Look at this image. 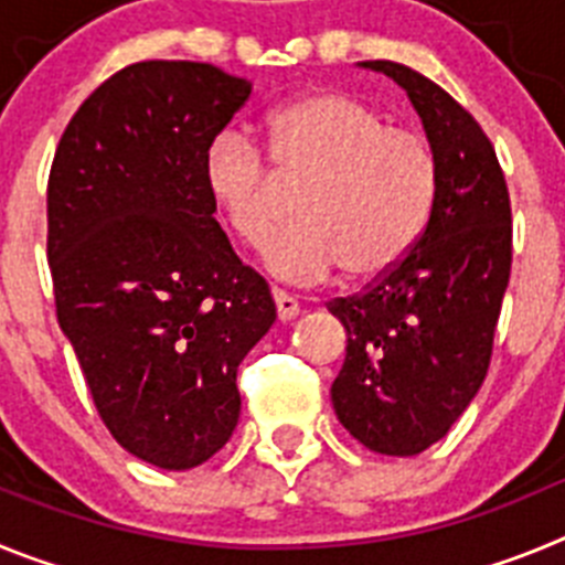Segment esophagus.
Masks as SVG:
<instances>
[{
  "mask_svg": "<svg viewBox=\"0 0 565 565\" xmlns=\"http://www.w3.org/2000/svg\"><path fill=\"white\" fill-rule=\"evenodd\" d=\"M271 299H274V308H277V319H279V322H288V319H294L299 313L297 299L288 297L286 291H279V288H274Z\"/></svg>",
  "mask_w": 565,
  "mask_h": 565,
  "instance_id": "esophagus-1",
  "label": "esophagus"
}]
</instances>
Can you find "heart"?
<instances>
[{"mask_svg":"<svg viewBox=\"0 0 565 565\" xmlns=\"http://www.w3.org/2000/svg\"><path fill=\"white\" fill-rule=\"evenodd\" d=\"M268 154L243 132L203 149V189L228 232L263 248L300 189L303 221L266 247L274 277L313 286L342 268L371 282L422 237L438 192V161L416 129L391 127L373 104L317 89L266 115Z\"/></svg>","mask_w":565,"mask_h":565,"instance_id":"b5f03b06","label":"heart"}]
</instances>
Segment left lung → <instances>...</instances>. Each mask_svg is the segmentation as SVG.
Returning <instances> with one entry per match:
<instances>
[{
	"instance_id": "1",
	"label": "left lung",
	"mask_w": 565,
	"mask_h": 565,
	"mask_svg": "<svg viewBox=\"0 0 565 565\" xmlns=\"http://www.w3.org/2000/svg\"><path fill=\"white\" fill-rule=\"evenodd\" d=\"M407 89L438 161L430 221L411 254L328 311L348 331L333 379L344 430L382 456H418L483 384L512 271V203L481 124L436 82L367 62Z\"/></svg>"
}]
</instances>
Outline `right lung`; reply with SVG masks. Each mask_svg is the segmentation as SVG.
Returning a JSON list of instances; mask_svg holds the SVG:
<instances>
[{
  "mask_svg": "<svg viewBox=\"0 0 565 565\" xmlns=\"http://www.w3.org/2000/svg\"><path fill=\"white\" fill-rule=\"evenodd\" d=\"M248 96L214 64H129L84 98L50 167L58 326L104 427L161 469L198 467L232 438L237 367L277 317L201 174Z\"/></svg>",
  "mask_w": 565,
  "mask_h": 565,
  "instance_id": "1",
  "label": "right lung"
}]
</instances>
